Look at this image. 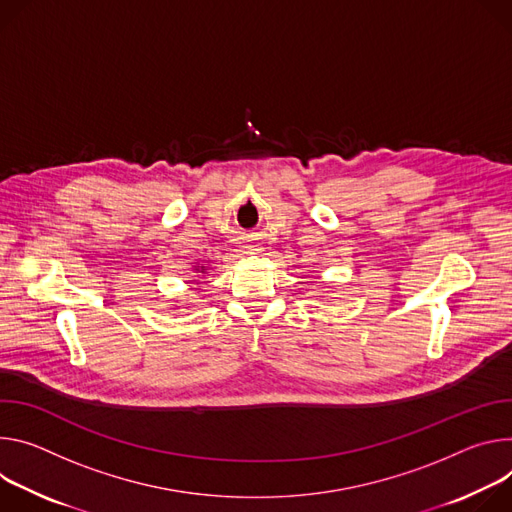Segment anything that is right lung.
I'll list each match as a JSON object with an SVG mask.
<instances>
[{"label": "right lung", "mask_w": 512, "mask_h": 512, "mask_svg": "<svg viewBox=\"0 0 512 512\" xmlns=\"http://www.w3.org/2000/svg\"><path fill=\"white\" fill-rule=\"evenodd\" d=\"M197 270H199V268H197ZM203 270H205V266H201V272H203Z\"/></svg>", "instance_id": "1"}]
</instances>
